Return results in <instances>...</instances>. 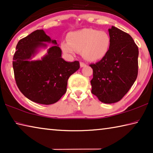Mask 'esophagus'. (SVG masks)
<instances>
[{"instance_id": "obj_1", "label": "esophagus", "mask_w": 153, "mask_h": 153, "mask_svg": "<svg viewBox=\"0 0 153 153\" xmlns=\"http://www.w3.org/2000/svg\"><path fill=\"white\" fill-rule=\"evenodd\" d=\"M80 66H81V68H83V67H85V66H86V64L85 63H83V62H80Z\"/></svg>"}]
</instances>
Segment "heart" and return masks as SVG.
Segmentation results:
<instances>
[{
    "label": "heart",
    "mask_w": 153,
    "mask_h": 153,
    "mask_svg": "<svg viewBox=\"0 0 153 153\" xmlns=\"http://www.w3.org/2000/svg\"><path fill=\"white\" fill-rule=\"evenodd\" d=\"M111 39L107 33L94 29H83L70 33L68 40L62 43L63 52L74 54L83 51L84 57L88 61L101 59L107 55Z\"/></svg>",
    "instance_id": "heart-1"
}]
</instances>
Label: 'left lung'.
<instances>
[{"label":"left lung","instance_id":"8db88e82","mask_svg":"<svg viewBox=\"0 0 153 153\" xmlns=\"http://www.w3.org/2000/svg\"><path fill=\"white\" fill-rule=\"evenodd\" d=\"M109 34L107 55L90 66L93 69L91 93L102 102L111 104L120 100L137 79L139 51L127 33L112 26Z\"/></svg>","mask_w":153,"mask_h":153}]
</instances>
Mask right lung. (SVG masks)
<instances>
[{"mask_svg": "<svg viewBox=\"0 0 153 153\" xmlns=\"http://www.w3.org/2000/svg\"><path fill=\"white\" fill-rule=\"evenodd\" d=\"M44 42L55 45L41 60L30 61ZM43 30H36L21 39L13 58L14 77L18 88L28 99L42 105H51L66 92L68 80L80 68L78 61L67 62L62 50Z\"/></svg>", "mask_w": 153, "mask_h": 153, "instance_id": "add662e5", "label": "right lung"}]
</instances>
